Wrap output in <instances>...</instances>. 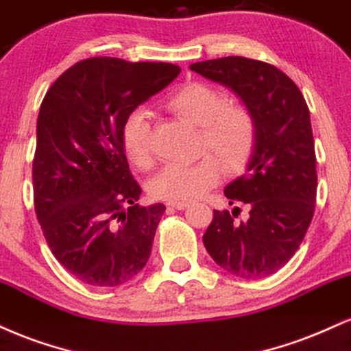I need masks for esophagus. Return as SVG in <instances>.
I'll return each mask as SVG.
<instances>
[{"instance_id":"34e87169","label":"esophagus","mask_w":351,"mask_h":351,"mask_svg":"<svg viewBox=\"0 0 351 351\" xmlns=\"http://www.w3.org/2000/svg\"><path fill=\"white\" fill-rule=\"evenodd\" d=\"M169 208H176V210H184L189 207V202H169L167 204Z\"/></svg>"}]
</instances>
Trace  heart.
<instances>
[{"label":"heart","mask_w":351,"mask_h":351,"mask_svg":"<svg viewBox=\"0 0 351 351\" xmlns=\"http://www.w3.org/2000/svg\"><path fill=\"white\" fill-rule=\"evenodd\" d=\"M177 118L199 126V154L193 164H169L149 182L154 199L195 200L215 187L221 174H238L250 164L258 143V119L245 103H230L228 93L207 82H189L164 100ZM126 159L139 171L154 164L146 113L134 111L121 131Z\"/></svg>","instance_id":"b5f03b06"}]
</instances>
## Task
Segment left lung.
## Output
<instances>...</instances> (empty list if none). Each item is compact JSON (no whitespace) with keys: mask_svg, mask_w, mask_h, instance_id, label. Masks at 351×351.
I'll return each instance as SVG.
<instances>
[{"mask_svg":"<svg viewBox=\"0 0 351 351\" xmlns=\"http://www.w3.org/2000/svg\"><path fill=\"white\" fill-rule=\"evenodd\" d=\"M191 69L234 90L254 111L258 143L248 172L226 185L225 197L250 207L213 210L204 245L218 266L243 279L278 273L299 250L315 210L317 167L308 106L282 70L246 57H221Z\"/></svg>","mask_w":351,"mask_h":351,"instance_id":"8db88e82","label":"left lung"}]
</instances>
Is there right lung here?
Masks as SVG:
<instances>
[{
  "label": "right lung",
  "mask_w": 351,
  "mask_h": 351,
  "mask_svg": "<svg viewBox=\"0 0 351 351\" xmlns=\"http://www.w3.org/2000/svg\"><path fill=\"white\" fill-rule=\"evenodd\" d=\"M167 62L92 57L53 82L40 103L32 159L34 210L45 241L70 274L114 287L151 256L162 204L141 207L121 131L133 111L171 84Z\"/></svg>",
  "instance_id": "obj_1"
}]
</instances>
